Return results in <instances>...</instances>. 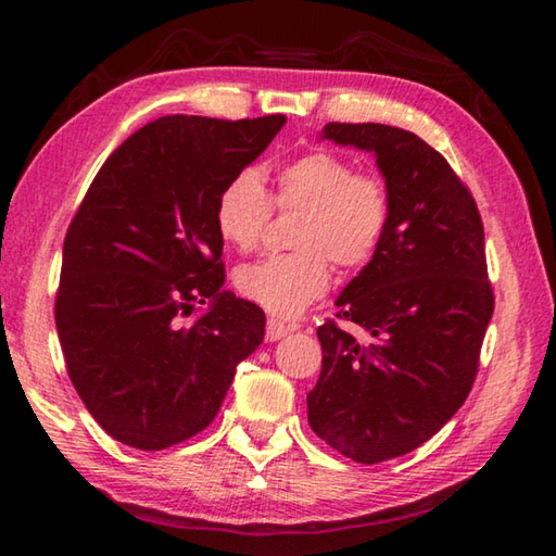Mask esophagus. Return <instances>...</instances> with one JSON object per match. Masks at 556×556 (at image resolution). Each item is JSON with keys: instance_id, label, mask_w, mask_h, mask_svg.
<instances>
[{"instance_id": "1", "label": "esophagus", "mask_w": 556, "mask_h": 556, "mask_svg": "<svg viewBox=\"0 0 556 556\" xmlns=\"http://www.w3.org/2000/svg\"><path fill=\"white\" fill-rule=\"evenodd\" d=\"M291 328L287 324L277 321V318H269L267 321V341H279V338H285Z\"/></svg>"}]
</instances>
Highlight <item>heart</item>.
<instances>
[{"instance_id": "1", "label": "heart", "mask_w": 556, "mask_h": 556, "mask_svg": "<svg viewBox=\"0 0 556 556\" xmlns=\"http://www.w3.org/2000/svg\"><path fill=\"white\" fill-rule=\"evenodd\" d=\"M271 205L299 213L289 244L294 252L269 255L235 271V287L275 316H296L331 287V262L355 271L378 255L392 220L384 178L355 172L333 152H308L281 166L267 195L255 172L232 176L215 201V228L230 248L255 250Z\"/></svg>"}]
</instances>
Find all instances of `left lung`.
Instances as JSON below:
<instances>
[{"label":"left lung","instance_id":"8db88e82","mask_svg":"<svg viewBox=\"0 0 556 556\" xmlns=\"http://www.w3.org/2000/svg\"><path fill=\"white\" fill-rule=\"evenodd\" d=\"M321 139L372 152L392 195L378 255L353 277L336 321L318 326L324 361L308 425L357 464L425 444L466 402L493 316L478 205L454 168L414 131L328 122Z\"/></svg>","mask_w":556,"mask_h":556}]
</instances>
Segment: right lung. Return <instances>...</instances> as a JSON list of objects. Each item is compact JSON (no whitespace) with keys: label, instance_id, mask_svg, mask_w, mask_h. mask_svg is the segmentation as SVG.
Here are the masks:
<instances>
[{"label":"right lung","instance_id":"obj_1","mask_svg":"<svg viewBox=\"0 0 556 556\" xmlns=\"http://www.w3.org/2000/svg\"><path fill=\"white\" fill-rule=\"evenodd\" d=\"M285 122H149L110 154L71 220L55 328L73 388L122 444L162 451L199 434L265 338V312L220 289L215 201Z\"/></svg>","mask_w":556,"mask_h":556}]
</instances>
